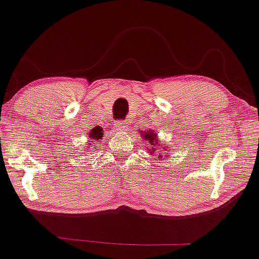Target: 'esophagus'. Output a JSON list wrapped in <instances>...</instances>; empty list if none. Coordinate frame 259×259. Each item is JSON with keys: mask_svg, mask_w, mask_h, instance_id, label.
Listing matches in <instances>:
<instances>
[{"mask_svg": "<svg viewBox=\"0 0 259 259\" xmlns=\"http://www.w3.org/2000/svg\"><path fill=\"white\" fill-rule=\"evenodd\" d=\"M113 126L114 129L117 130H126V123L123 120H117V121H113Z\"/></svg>", "mask_w": 259, "mask_h": 259, "instance_id": "1", "label": "esophagus"}]
</instances>
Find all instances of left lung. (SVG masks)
<instances>
[{
  "label": "left lung",
  "instance_id": "8db88e82",
  "mask_svg": "<svg viewBox=\"0 0 259 259\" xmlns=\"http://www.w3.org/2000/svg\"><path fill=\"white\" fill-rule=\"evenodd\" d=\"M140 134L143 136V139H146L149 142V146H147V148H149V153L155 154V152L158 151V148H161V151H165V147L158 145L157 134H155V132H153V130H146V132H143V133L141 132ZM160 157H161V159H163L164 155H160Z\"/></svg>",
  "mask_w": 259,
  "mask_h": 259
}]
</instances>
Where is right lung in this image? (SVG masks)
Listing matches in <instances>:
<instances>
[{
  "label": "right lung",
  "mask_w": 259,
  "mask_h": 259,
  "mask_svg": "<svg viewBox=\"0 0 259 259\" xmlns=\"http://www.w3.org/2000/svg\"><path fill=\"white\" fill-rule=\"evenodd\" d=\"M102 134H104V129H102L101 126H95L94 129H92V132L89 133L88 138L92 139L93 141H100L101 138H104ZM93 147H94V143H93Z\"/></svg>",
  "instance_id": "obj_1"
}]
</instances>
